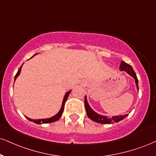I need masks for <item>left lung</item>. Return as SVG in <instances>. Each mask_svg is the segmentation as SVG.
<instances>
[{"instance_id": "8db88e82", "label": "left lung", "mask_w": 156, "mask_h": 156, "mask_svg": "<svg viewBox=\"0 0 156 156\" xmlns=\"http://www.w3.org/2000/svg\"><path fill=\"white\" fill-rule=\"evenodd\" d=\"M120 70L121 71H125L128 73L129 75H130L131 76L133 77L135 80V83H136V89L139 91V86H138V79L137 77L135 72L133 70L132 67L129 64L124 62L123 61H122L121 62V65H120ZM84 103H85V108H86V114H87L88 117L90 119L92 120V121L97 122L99 123H103V124H111L113 123H118V122L121 121V120L124 119L128 114H126L123 115H115L112 116L111 118L109 117V116H105L102 115H99V114L97 113L96 112H94L91 109V107L89 106V103L87 102V99H86V96H85V100H84Z\"/></svg>"}]
</instances>
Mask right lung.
<instances>
[{
    "mask_svg": "<svg viewBox=\"0 0 156 156\" xmlns=\"http://www.w3.org/2000/svg\"><path fill=\"white\" fill-rule=\"evenodd\" d=\"M36 54H35V55H36ZM35 55H33L32 57H34ZM22 65H23V64H22ZM22 67V65L21 67H20V69H19V70H18L17 73H16V76H15V77H14V80L16 79V78H17V77H18L19 76H20V72H21ZM70 92H71V91H67V92L66 94H65V97H64V98H63L62 104V107H61V108H60L59 111L55 115H54L53 117L49 118V119H37V120H34V119H30V118H28V117H27V116H25L26 119H27V120H29L30 121L34 122V123H37V124H42V123H52V122H54V121H58V120H59V119H60V117H61V116H62V112H63V111H64V107H65V102H66V100L67 99V98H68V96H69V94H70Z\"/></svg>",
    "mask_w": 156,
    "mask_h": 156,
    "instance_id": "1",
    "label": "right lung"
}]
</instances>
